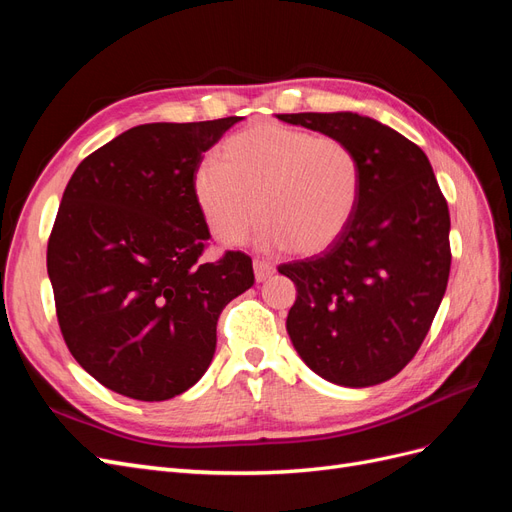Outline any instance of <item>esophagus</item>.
Listing matches in <instances>:
<instances>
[{"instance_id":"34e87169","label":"esophagus","mask_w":512,"mask_h":512,"mask_svg":"<svg viewBox=\"0 0 512 512\" xmlns=\"http://www.w3.org/2000/svg\"><path fill=\"white\" fill-rule=\"evenodd\" d=\"M273 273H275V267L271 265V262L254 260V277H256V282H265L267 277H271Z\"/></svg>"}]
</instances>
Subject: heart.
<instances>
[{
  "label": "heart",
  "instance_id": "1",
  "mask_svg": "<svg viewBox=\"0 0 512 512\" xmlns=\"http://www.w3.org/2000/svg\"><path fill=\"white\" fill-rule=\"evenodd\" d=\"M361 194V164L337 136L277 121L230 136L220 160L200 162L194 198L224 245H239L262 215L258 245L316 256L344 235Z\"/></svg>",
  "mask_w": 512,
  "mask_h": 512
}]
</instances>
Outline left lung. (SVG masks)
I'll return each instance as SVG.
<instances>
[{"mask_svg": "<svg viewBox=\"0 0 512 512\" xmlns=\"http://www.w3.org/2000/svg\"><path fill=\"white\" fill-rule=\"evenodd\" d=\"M342 138L361 164L344 235L282 265L297 286L286 329L305 365L352 389L391 380L421 348L451 271V215L423 149L356 113L277 115Z\"/></svg>", "mask_w": 512, "mask_h": 512, "instance_id": "obj_1", "label": "left lung"}]
</instances>
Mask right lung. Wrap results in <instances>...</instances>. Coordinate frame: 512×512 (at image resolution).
I'll return each mask as SVG.
<instances>
[{"instance_id": "right-lung-1", "label": "right lung", "mask_w": 512, "mask_h": 512, "mask_svg": "<svg viewBox=\"0 0 512 512\" xmlns=\"http://www.w3.org/2000/svg\"><path fill=\"white\" fill-rule=\"evenodd\" d=\"M239 117L145 123L70 177L46 247L66 346L106 389L164 401L211 365L222 309L252 288V258L200 260L211 239L194 198L203 153Z\"/></svg>"}]
</instances>
